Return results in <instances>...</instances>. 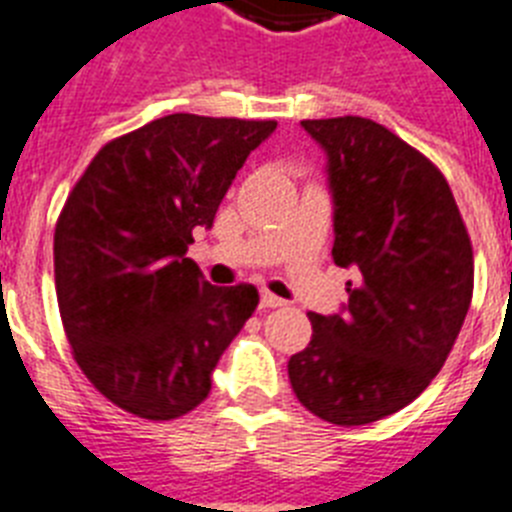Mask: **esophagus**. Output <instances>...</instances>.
Here are the masks:
<instances>
[{
    "label": "esophagus",
    "mask_w": 512,
    "mask_h": 512,
    "mask_svg": "<svg viewBox=\"0 0 512 512\" xmlns=\"http://www.w3.org/2000/svg\"><path fill=\"white\" fill-rule=\"evenodd\" d=\"M283 299H278L276 294H270V291H263L260 294V307H268V309H276V307H283Z\"/></svg>",
    "instance_id": "1"
}]
</instances>
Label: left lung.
<instances>
[{
  "mask_svg": "<svg viewBox=\"0 0 512 512\" xmlns=\"http://www.w3.org/2000/svg\"><path fill=\"white\" fill-rule=\"evenodd\" d=\"M302 127L325 153L333 260L356 281L338 312H309L312 341L289 380L304 409L359 427L409 406L442 369L471 304L474 252L445 176L388 127Z\"/></svg>",
  "mask_w": 512,
  "mask_h": 512,
  "instance_id": "left-lung-1",
  "label": "left lung"
}]
</instances>
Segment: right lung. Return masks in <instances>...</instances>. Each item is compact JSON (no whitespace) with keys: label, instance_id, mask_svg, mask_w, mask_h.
<instances>
[{"label":"right lung","instance_id":"1","mask_svg":"<svg viewBox=\"0 0 512 512\" xmlns=\"http://www.w3.org/2000/svg\"><path fill=\"white\" fill-rule=\"evenodd\" d=\"M276 122L169 114L98 150L54 231V278L75 362L119 409L166 422L208 398L213 369L260 294L213 286L187 257Z\"/></svg>","mask_w":512,"mask_h":512}]
</instances>
